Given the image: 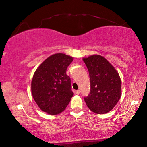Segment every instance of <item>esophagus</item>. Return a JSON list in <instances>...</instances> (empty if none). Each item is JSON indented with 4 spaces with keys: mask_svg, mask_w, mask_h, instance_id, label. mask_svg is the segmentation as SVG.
<instances>
[{
    "mask_svg": "<svg viewBox=\"0 0 147 147\" xmlns=\"http://www.w3.org/2000/svg\"><path fill=\"white\" fill-rule=\"evenodd\" d=\"M76 94H78V95H79V94H80V90H76Z\"/></svg>",
    "mask_w": 147,
    "mask_h": 147,
    "instance_id": "1",
    "label": "esophagus"
}]
</instances>
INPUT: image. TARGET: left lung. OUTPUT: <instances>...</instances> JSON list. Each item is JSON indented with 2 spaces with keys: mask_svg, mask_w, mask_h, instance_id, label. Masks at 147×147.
Instances as JSON below:
<instances>
[{
  "mask_svg": "<svg viewBox=\"0 0 147 147\" xmlns=\"http://www.w3.org/2000/svg\"><path fill=\"white\" fill-rule=\"evenodd\" d=\"M89 71L90 92L84 97L91 111L102 114L113 109L121 97L119 74L107 59L99 55L84 58Z\"/></svg>",
  "mask_w": 147,
  "mask_h": 147,
  "instance_id": "8db88e82",
  "label": "left lung"
}]
</instances>
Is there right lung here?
Returning <instances> with one entry per match:
<instances>
[{
    "label": "right lung",
    "mask_w": 147,
    "mask_h": 147,
    "mask_svg": "<svg viewBox=\"0 0 147 147\" xmlns=\"http://www.w3.org/2000/svg\"><path fill=\"white\" fill-rule=\"evenodd\" d=\"M73 57L53 54L36 69L31 82L33 99L42 111L56 115L63 111L74 95L71 79L66 74Z\"/></svg>",
    "instance_id": "obj_1"
}]
</instances>
